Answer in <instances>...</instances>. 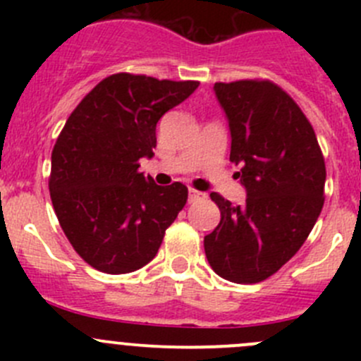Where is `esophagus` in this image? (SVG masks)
Instances as JSON below:
<instances>
[{
  "label": "esophagus",
  "instance_id": "obj_1",
  "mask_svg": "<svg viewBox=\"0 0 361 361\" xmlns=\"http://www.w3.org/2000/svg\"><path fill=\"white\" fill-rule=\"evenodd\" d=\"M207 195L204 194V192H199V190H194V188H190L188 190V202H197V201H204Z\"/></svg>",
  "mask_w": 361,
  "mask_h": 361
}]
</instances>
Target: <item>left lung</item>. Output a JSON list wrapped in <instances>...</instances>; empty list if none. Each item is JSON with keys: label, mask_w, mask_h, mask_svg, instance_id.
Segmentation results:
<instances>
[{"label": "left lung", "mask_w": 361, "mask_h": 361, "mask_svg": "<svg viewBox=\"0 0 361 361\" xmlns=\"http://www.w3.org/2000/svg\"><path fill=\"white\" fill-rule=\"evenodd\" d=\"M231 129V162L246 188L234 206L213 192L221 213L204 238L211 269L232 283H260L300 250L325 194V159L297 103L269 80L214 83Z\"/></svg>", "instance_id": "obj_1"}]
</instances>
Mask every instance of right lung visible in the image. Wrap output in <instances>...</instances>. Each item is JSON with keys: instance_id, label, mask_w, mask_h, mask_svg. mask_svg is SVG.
Wrapping results in <instances>:
<instances>
[{"instance_id": "add662e5", "label": "right lung", "mask_w": 361, "mask_h": 361, "mask_svg": "<svg viewBox=\"0 0 361 361\" xmlns=\"http://www.w3.org/2000/svg\"><path fill=\"white\" fill-rule=\"evenodd\" d=\"M199 82L116 73L73 110L52 150L49 190L76 253L106 274H127L157 255L166 228L187 204L188 188L155 185L140 173L154 157L160 116Z\"/></svg>"}]
</instances>
